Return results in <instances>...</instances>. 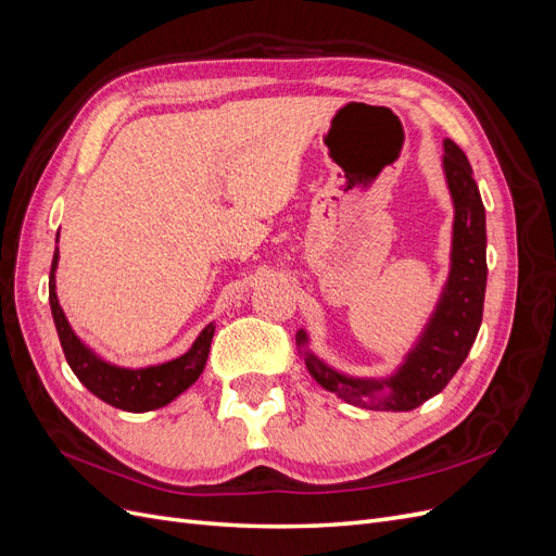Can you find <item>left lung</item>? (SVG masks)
Wrapping results in <instances>:
<instances>
[{
	"label": "left lung",
	"instance_id": "8db88e82",
	"mask_svg": "<svg viewBox=\"0 0 556 556\" xmlns=\"http://www.w3.org/2000/svg\"><path fill=\"white\" fill-rule=\"evenodd\" d=\"M443 172L454 204L450 276L425 331L396 374L384 380L343 376L306 348L308 333L304 329L296 331V345L304 352L308 374L327 392L355 406L394 413L422 406L459 371L478 336L486 288L484 206L464 150L450 139L443 141Z\"/></svg>",
	"mask_w": 556,
	"mask_h": 556
}]
</instances>
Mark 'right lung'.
Here are the masks:
<instances>
[{
	"instance_id": "obj_1",
	"label": "right lung",
	"mask_w": 556,
	"mask_h": 556,
	"mask_svg": "<svg viewBox=\"0 0 556 556\" xmlns=\"http://www.w3.org/2000/svg\"><path fill=\"white\" fill-rule=\"evenodd\" d=\"M60 237V233H58ZM60 260V250L55 248L53 266H50V280H48V301L50 311H53L55 329L60 336V343L64 350L66 364L72 366L76 378L88 387V390L102 399L113 408H121L127 413H148L166 406L176 396H180L190 384H194L204 371L211 341L215 333V325L211 323L199 333V339L185 355L143 368H125L104 362L99 355L83 343L74 333L70 319H66L58 292H55V268Z\"/></svg>"
}]
</instances>
